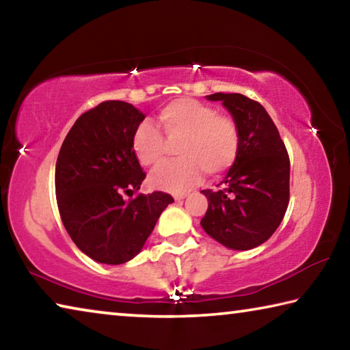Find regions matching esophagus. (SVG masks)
I'll use <instances>...</instances> for the list:
<instances>
[{
  "instance_id": "obj_1",
  "label": "esophagus",
  "mask_w": 350,
  "mask_h": 350,
  "mask_svg": "<svg viewBox=\"0 0 350 350\" xmlns=\"http://www.w3.org/2000/svg\"><path fill=\"white\" fill-rule=\"evenodd\" d=\"M187 198V193H179V194H174V199L176 200H180V199H185Z\"/></svg>"
}]
</instances>
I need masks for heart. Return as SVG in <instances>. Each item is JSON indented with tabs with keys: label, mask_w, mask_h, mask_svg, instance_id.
I'll return each mask as SVG.
<instances>
[{
	"label": "heart",
	"mask_w": 350,
	"mask_h": 350,
	"mask_svg": "<svg viewBox=\"0 0 350 350\" xmlns=\"http://www.w3.org/2000/svg\"><path fill=\"white\" fill-rule=\"evenodd\" d=\"M167 140H177V161L163 163L150 176L151 187L182 193L199 180L200 173L216 177L239 157L241 129L234 118L217 114L194 98H177L159 111L157 128L142 123L133 134V151L144 167H157L167 152Z\"/></svg>",
	"instance_id": "obj_1"
}]
</instances>
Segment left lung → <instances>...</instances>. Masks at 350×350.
<instances>
[{
	"label": "left lung",
	"mask_w": 350,
	"mask_h": 350,
	"mask_svg": "<svg viewBox=\"0 0 350 350\" xmlns=\"http://www.w3.org/2000/svg\"><path fill=\"white\" fill-rule=\"evenodd\" d=\"M241 129L239 157L217 191L202 189L208 210L200 221L206 234L233 250H250L280 227L290 198V161L264 106L242 94L216 92Z\"/></svg>",
	"instance_id": "1"
}]
</instances>
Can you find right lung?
I'll return each mask as SVG.
<instances>
[{
  "instance_id": "add662e5",
  "label": "right lung",
  "mask_w": 350,
  "mask_h": 350,
  "mask_svg": "<svg viewBox=\"0 0 350 350\" xmlns=\"http://www.w3.org/2000/svg\"><path fill=\"white\" fill-rule=\"evenodd\" d=\"M145 116L131 103L106 100L81 114L60 148L55 194L70 239L91 259L123 264L151 234L171 194L139 191L146 173L133 151V134Z\"/></svg>"
}]
</instances>
